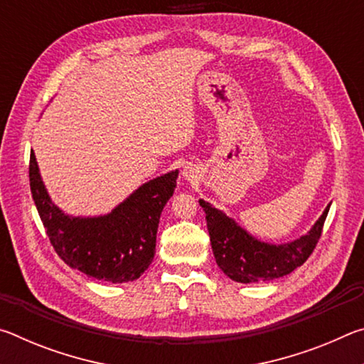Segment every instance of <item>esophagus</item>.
<instances>
[{
	"mask_svg": "<svg viewBox=\"0 0 364 364\" xmlns=\"http://www.w3.org/2000/svg\"><path fill=\"white\" fill-rule=\"evenodd\" d=\"M183 178H186V180L193 181L196 178V170L193 167H184L183 170Z\"/></svg>",
	"mask_w": 364,
	"mask_h": 364,
	"instance_id": "1",
	"label": "esophagus"
}]
</instances>
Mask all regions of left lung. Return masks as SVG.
I'll list each match as a JSON object with an SVG mask.
<instances>
[{"mask_svg": "<svg viewBox=\"0 0 364 364\" xmlns=\"http://www.w3.org/2000/svg\"><path fill=\"white\" fill-rule=\"evenodd\" d=\"M205 212L207 230L210 234L212 250L220 269L236 282H262L282 278L301 267L315 250L321 237L331 204L324 208L311 230L287 244H268L258 241L236 221L204 199H199Z\"/></svg>", "mask_w": 364, "mask_h": 364, "instance_id": "1", "label": "left lung"}]
</instances>
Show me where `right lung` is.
I'll list each match as a JSON object with an SVG mask.
<instances>
[{
    "label": "right lung",
    "mask_w": 364,
    "mask_h": 364,
    "mask_svg": "<svg viewBox=\"0 0 364 364\" xmlns=\"http://www.w3.org/2000/svg\"><path fill=\"white\" fill-rule=\"evenodd\" d=\"M28 176L49 241L70 268L114 284L138 279L149 268L160 213L173 196L178 170L144 183L101 217H70L60 210L43 184L33 151Z\"/></svg>",
    "instance_id": "1"
}]
</instances>
